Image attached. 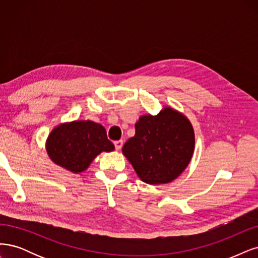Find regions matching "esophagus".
Wrapping results in <instances>:
<instances>
[{
  "label": "esophagus",
  "mask_w": 258,
  "mask_h": 258,
  "mask_svg": "<svg viewBox=\"0 0 258 258\" xmlns=\"http://www.w3.org/2000/svg\"><path fill=\"white\" fill-rule=\"evenodd\" d=\"M114 146H115V149H117V150H120V149H121L122 146H123V140H117V141H114Z\"/></svg>",
  "instance_id": "1"
}]
</instances>
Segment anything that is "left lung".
Returning <instances> with one entry per match:
<instances>
[{
    "label": "left lung",
    "mask_w": 258,
    "mask_h": 258,
    "mask_svg": "<svg viewBox=\"0 0 258 258\" xmlns=\"http://www.w3.org/2000/svg\"><path fill=\"white\" fill-rule=\"evenodd\" d=\"M135 136L122 148L137 176L148 184H166L187 167L195 149V133L185 115L169 106L156 115H141Z\"/></svg>",
    "instance_id": "8db88e82"
}]
</instances>
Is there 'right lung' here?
<instances>
[{
    "label": "right lung",
    "instance_id": "obj_1",
    "mask_svg": "<svg viewBox=\"0 0 258 258\" xmlns=\"http://www.w3.org/2000/svg\"><path fill=\"white\" fill-rule=\"evenodd\" d=\"M114 146L107 138L102 124L75 120L56 125L46 140L47 154L55 165L73 173H80L102 152H111Z\"/></svg>",
    "mask_w": 258,
    "mask_h": 258
}]
</instances>
